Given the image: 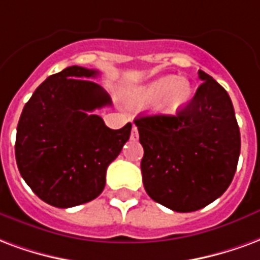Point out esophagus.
<instances>
[{
    "mask_svg": "<svg viewBox=\"0 0 260 260\" xmlns=\"http://www.w3.org/2000/svg\"><path fill=\"white\" fill-rule=\"evenodd\" d=\"M138 138V130L137 127L133 124V128H132V134H130V140H133V141H136Z\"/></svg>",
    "mask_w": 260,
    "mask_h": 260,
    "instance_id": "1",
    "label": "esophagus"
}]
</instances>
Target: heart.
Listing matches in <instances>:
<instances>
[{
    "instance_id": "heart-1",
    "label": "heart",
    "mask_w": 260,
    "mask_h": 260,
    "mask_svg": "<svg viewBox=\"0 0 260 260\" xmlns=\"http://www.w3.org/2000/svg\"><path fill=\"white\" fill-rule=\"evenodd\" d=\"M130 98L134 104L144 107L155 104L164 115H176L190 101L191 84L185 77L164 76L134 88Z\"/></svg>"
}]
</instances>
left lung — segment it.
<instances>
[{
    "label": "left lung",
    "mask_w": 260,
    "mask_h": 260,
    "mask_svg": "<svg viewBox=\"0 0 260 260\" xmlns=\"http://www.w3.org/2000/svg\"><path fill=\"white\" fill-rule=\"evenodd\" d=\"M194 98L179 113L134 120L144 148V188L174 212H194L217 200L236 173L241 137L227 91L200 70Z\"/></svg>",
    "instance_id": "obj_1"
}]
</instances>
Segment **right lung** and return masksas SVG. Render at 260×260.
Instances as JSON below:
<instances>
[{"instance_id":"1","label":"right lung","mask_w":260,"mask_h":260,"mask_svg":"<svg viewBox=\"0 0 260 260\" xmlns=\"http://www.w3.org/2000/svg\"><path fill=\"white\" fill-rule=\"evenodd\" d=\"M98 75V70L69 66L50 76L19 119V172L40 200L56 208L95 200L105 187L108 166L130 138L132 123L112 130L92 115L112 105L107 91L88 80Z\"/></svg>"}]
</instances>
